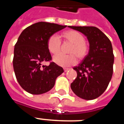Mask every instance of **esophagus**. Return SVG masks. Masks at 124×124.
Segmentation results:
<instances>
[{"mask_svg": "<svg viewBox=\"0 0 124 124\" xmlns=\"http://www.w3.org/2000/svg\"><path fill=\"white\" fill-rule=\"evenodd\" d=\"M70 70V68H64V71H65V72H67L68 71H69Z\"/></svg>", "mask_w": 124, "mask_h": 124, "instance_id": "1", "label": "esophagus"}]
</instances>
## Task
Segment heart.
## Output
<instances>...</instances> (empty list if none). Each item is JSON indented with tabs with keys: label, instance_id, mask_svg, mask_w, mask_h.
Here are the masks:
<instances>
[{
	"label": "heart",
	"instance_id": "1",
	"mask_svg": "<svg viewBox=\"0 0 124 124\" xmlns=\"http://www.w3.org/2000/svg\"><path fill=\"white\" fill-rule=\"evenodd\" d=\"M64 40L72 44L70 49V54L62 53L56 54L53 57V61L56 64L63 67H68L75 64L77 62V56L79 59H83L89 53V46L85 42L84 37L77 31L68 30L61 35ZM47 47L49 51L52 54H56L60 50L61 41L58 36L52 35L49 37L47 42Z\"/></svg>",
	"mask_w": 124,
	"mask_h": 124
}]
</instances>
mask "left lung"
<instances>
[{
	"label": "left lung",
	"mask_w": 124,
	"mask_h": 124,
	"mask_svg": "<svg viewBox=\"0 0 124 124\" xmlns=\"http://www.w3.org/2000/svg\"><path fill=\"white\" fill-rule=\"evenodd\" d=\"M86 36L89 44L87 55L74 67L77 77L71 84L75 94L84 100H93L106 91L113 72L114 54L111 42L93 26H68Z\"/></svg>",
	"instance_id": "8db88e82"
}]
</instances>
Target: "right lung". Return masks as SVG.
Returning a JSON list of instances; mask_svg holds the SVG:
<instances>
[{"mask_svg":"<svg viewBox=\"0 0 124 124\" xmlns=\"http://www.w3.org/2000/svg\"><path fill=\"white\" fill-rule=\"evenodd\" d=\"M67 26L39 22L26 28L15 46L13 65L16 80L24 90L33 94L50 91L55 80L64 72L54 62L42 66L51 60L47 47L49 37Z\"/></svg>","mask_w":124,"mask_h":124,"instance_id":"add662e5","label":"right lung"}]
</instances>
